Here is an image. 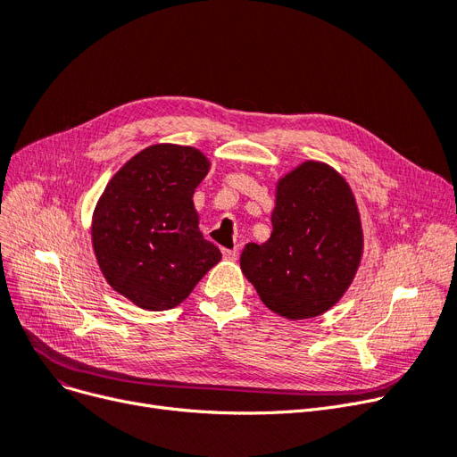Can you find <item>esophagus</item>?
<instances>
[{
  "label": "esophagus",
  "mask_w": 457,
  "mask_h": 457,
  "mask_svg": "<svg viewBox=\"0 0 457 457\" xmlns=\"http://www.w3.org/2000/svg\"><path fill=\"white\" fill-rule=\"evenodd\" d=\"M222 253H224V257H226L228 262H235L237 257H239V250H237V248H224Z\"/></svg>",
  "instance_id": "obj_1"
}]
</instances>
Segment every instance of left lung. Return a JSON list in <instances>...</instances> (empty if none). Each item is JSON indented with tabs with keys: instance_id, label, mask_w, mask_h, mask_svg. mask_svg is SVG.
<instances>
[{
	"instance_id": "left-lung-1",
	"label": "left lung",
	"mask_w": 457,
	"mask_h": 457,
	"mask_svg": "<svg viewBox=\"0 0 457 457\" xmlns=\"http://www.w3.org/2000/svg\"><path fill=\"white\" fill-rule=\"evenodd\" d=\"M272 233L248 243L241 269L263 304L287 320H310L338 303L362 257V224L344 177L303 162L276 185Z\"/></svg>"
}]
</instances>
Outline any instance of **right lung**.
I'll use <instances>...</instances> for the list:
<instances>
[{
    "label": "right lung",
    "instance_id": "obj_1",
    "mask_svg": "<svg viewBox=\"0 0 457 457\" xmlns=\"http://www.w3.org/2000/svg\"><path fill=\"white\" fill-rule=\"evenodd\" d=\"M209 168L202 151L156 144L134 154L96 202L91 241L98 267L136 306L175 308L222 260L197 228L192 202Z\"/></svg>",
    "mask_w": 457,
    "mask_h": 457
}]
</instances>
